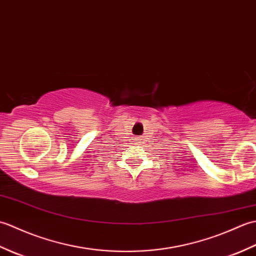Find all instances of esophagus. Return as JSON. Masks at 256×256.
Instances as JSON below:
<instances>
[{
    "label": "esophagus",
    "mask_w": 256,
    "mask_h": 256,
    "mask_svg": "<svg viewBox=\"0 0 256 256\" xmlns=\"http://www.w3.org/2000/svg\"><path fill=\"white\" fill-rule=\"evenodd\" d=\"M138 143H140V142H138Z\"/></svg>",
    "instance_id": "obj_1"
}]
</instances>
